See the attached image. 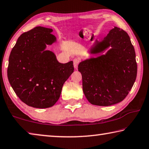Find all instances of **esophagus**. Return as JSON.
<instances>
[{"mask_svg": "<svg viewBox=\"0 0 149 149\" xmlns=\"http://www.w3.org/2000/svg\"><path fill=\"white\" fill-rule=\"evenodd\" d=\"M80 62V60L79 58H75L74 60H73V64H74V67L75 69H77L78 67V65H79Z\"/></svg>", "mask_w": 149, "mask_h": 149, "instance_id": "34e87169", "label": "esophagus"}]
</instances>
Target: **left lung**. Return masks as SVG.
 <instances>
[{
  "mask_svg": "<svg viewBox=\"0 0 149 149\" xmlns=\"http://www.w3.org/2000/svg\"><path fill=\"white\" fill-rule=\"evenodd\" d=\"M89 53L98 56L82 61L78 68L86 97L98 106L121 102L134 86L137 72L129 35L114 27L102 40H95Z\"/></svg>",
  "mask_w": 149,
  "mask_h": 149,
  "instance_id": "obj_1",
  "label": "left lung"
}]
</instances>
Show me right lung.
Instances as JSON below:
<instances>
[{"label":"right lung","instance_id":"right-lung-1","mask_svg":"<svg viewBox=\"0 0 149 149\" xmlns=\"http://www.w3.org/2000/svg\"><path fill=\"white\" fill-rule=\"evenodd\" d=\"M52 29L36 27L22 34L10 53L8 79L21 100L34 108L51 107L74 71L73 62L61 63L47 45L56 42Z\"/></svg>","mask_w":149,"mask_h":149}]
</instances>
